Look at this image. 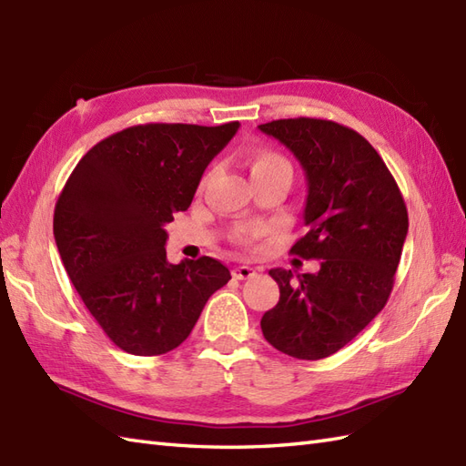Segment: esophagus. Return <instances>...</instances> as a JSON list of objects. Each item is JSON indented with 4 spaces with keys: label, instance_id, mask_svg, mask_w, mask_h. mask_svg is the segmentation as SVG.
I'll list each match as a JSON object with an SVG mask.
<instances>
[{
    "label": "esophagus",
    "instance_id": "1",
    "mask_svg": "<svg viewBox=\"0 0 466 466\" xmlns=\"http://www.w3.org/2000/svg\"><path fill=\"white\" fill-rule=\"evenodd\" d=\"M255 275H257V270L253 267L239 265V267L233 268V279H237V280H247V279H251Z\"/></svg>",
    "mask_w": 466,
    "mask_h": 466
}]
</instances>
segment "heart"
Here are the masks:
<instances>
[{
	"label": "heart",
	"mask_w": 466,
	"mask_h": 466,
	"mask_svg": "<svg viewBox=\"0 0 466 466\" xmlns=\"http://www.w3.org/2000/svg\"><path fill=\"white\" fill-rule=\"evenodd\" d=\"M248 169H251V177H265V176H289L292 179V164L289 157L275 150V147L268 146H258L253 147L251 154H248ZM258 235V231H241L237 235V241L241 245H251L255 237Z\"/></svg>",
	"instance_id": "b5f03b06"
}]
</instances>
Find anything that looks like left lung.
Instances as JSON below:
<instances>
[{
    "label": "left lung",
    "mask_w": 466,
    "mask_h": 466,
    "mask_svg": "<svg viewBox=\"0 0 466 466\" xmlns=\"http://www.w3.org/2000/svg\"><path fill=\"white\" fill-rule=\"evenodd\" d=\"M299 157L309 181L306 233L290 253L320 260L292 277L272 268L280 299L260 319L267 342L297 360L336 354L388 302L407 237V208L391 172L364 136L322 118L258 127Z\"/></svg>",
    "instance_id": "8db88e82"
}]
</instances>
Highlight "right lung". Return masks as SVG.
Here are the masks:
<instances>
[{
  "label": "right lung",
  "mask_w": 466,
  "mask_h": 466,
  "mask_svg": "<svg viewBox=\"0 0 466 466\" xmlns=\"http://www.w3.org/2000/svg\"><path fill=\"white\" fill-rule=\"evenodd\" d=\"M237 128L239 122L124 128L90 147L56 199L53 233L66 275L128 354L177 348L231 279L211 257L169 265L164 225L189 208L208 164Z\"/></svg>",
  "instance_id": "add662e5"
}]
</instances>
